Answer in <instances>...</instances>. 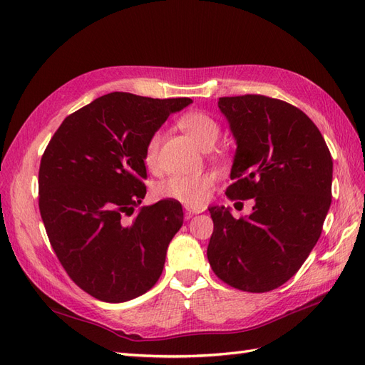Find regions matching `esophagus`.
I'll use <instances>...</instances> for the list:
<instances>
[{
  "instance_id": "1",
  "label": "esophagus",
  "mask_w": 365,
  "mask_h": 365,
  "mask_svg": "<svg viewBox=\"0 0 365 365\" xmlns=\"http://www.w3.org/2000/svg\"><path fill=\"white\" fill-rule=\"evenodd\" d=\"M185 212L187 215H197V213H202L204 208L202 207H192V205H185Z\"/></svg>"
}]
</instances>
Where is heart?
Here are the masks:
<instances>
[{"label": "heart", "mask_w": 365, "mask_h": 365, "mask_svg": "<svg viewBox=\"0 0 365 365\" xmlns=\"http://www.w3.org/2000/svg\"><path fill=\"white\" fill-rule=\"evenodd\" d=\"M180 128L192 138L197 146L207 149L215 145L220 135V125L217 120L205 113H189L180 118ZM161 132H155L145 148V164L153 170L158 165V150L161 145ZM213 189V178L205 173L172 175L155 185V195L160 200L178 201L185 205L201 207L207 202Z\"/></svg>", "instance_id": "b5f03b06"}]
</instances>
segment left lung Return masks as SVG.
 Masks as SVG:
<instances>
[{
  "label": "left lung",
  "mask_w": 365,
  "mask_h": 365,
  "mask_svg": "<svg viewBox=\"0 0 365 365\" xmlns=\"http://www.w3.org/2000/svg\"><path fill=\"white\" fill-rule=\"evenodd\" d=\"M217 106L237 145L225 195L256 204L240 219L228 207L208 208L215 228L207 257L227 284L268 292L300 269L322 235L332 202V157L314 121L279 98L220 97Z\"/></svg>",
  "instance_id": "8db88e82"
}]
</instances>
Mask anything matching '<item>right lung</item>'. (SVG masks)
<instances>
[{
	"instance_id": "obj_1",
	"label": "right lung",
	"mask_w": 365,
	"mask_h": 365,
	"mask_svg": "<svg viewBox=\"0 0 365 365\" xmlns=\"http://www.w3.org/2000/svg\"><path fill=\"white\" fill-rule=\"evenodd\" d=\"M192 98L111 93L62 121L39 168V212L63 269L106 303L148 292L182 225L178 201L135 207L146 196L145 148Z\"/></svg>"
}]
</instances>
